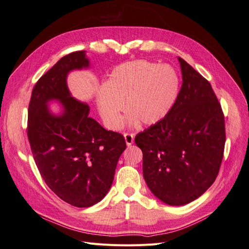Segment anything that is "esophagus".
<instances>
[{
    "instance_id": "1",
    "label": "esophagus",
    "mask_w": 249,
    "mask_h": 249,
    "mask_svg": "<svg viewBox=\"0 0 249 249\" xmlns=\"http://www.w3.org/2000/svg\"><path fill=\"white\" fill-rule=\"evenodd\" d=\"M124 137L126 145L127 146H131L133 144V142H134V135L130 134V133H124Z\"/></svg>"
}]
</instances>
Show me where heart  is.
Instances as JSON below:
<instances>
[{
    "instance_id": "obj_1",
    "label": "heart",
    "mask_w": 249,
    "mask_h": 249,
    "mask_svg": "<svg viewBox=\"0 0 249 249\" xmlns=\"http://www.w3.org/2000/svg\"><path fill=\"white\" fill-rule=\"evenodd\" d=\"M179 88L178 73L172 66L133 60L111 71L107 84L97 91V109L110 130L122 125L124 104L132 124L154 125L175 107Z\"/></svg>"
}]
</instances>
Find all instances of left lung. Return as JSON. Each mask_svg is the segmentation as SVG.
Here are the masks:
<instances>
[{
	"label": "left lung",
	"instance_id": "left-lung-1",
	"mask_svg": "<svg viewBox=\"0 0 249 249\" xmlns=\"http://www.w3.org/2000/svg\"><path fill=\"white\" fill-rule=\"evenodd\" d=\"M183 84L175 107L135 137L143 178L157 198L183 206L214 183L223 158L224 116L210 83L178 57Z\"/></svg>",
	"mask_w": 249,
	"mask_h": 249
}]
</instances>
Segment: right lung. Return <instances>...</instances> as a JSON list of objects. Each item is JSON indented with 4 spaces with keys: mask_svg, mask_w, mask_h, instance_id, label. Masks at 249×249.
<instances>
[{
    "mask_svg": "<svg viewBox=\"0 0 249 249\" xmlns=\"http://www.w3.org/2000/svg\"><path fill=\"white\" fill-rule=\"evenodd\" d=\"M85 51L62 57L35 84L28 112V138L35 163L50 189L78 208L101 201L125 149L122 134L107 131L89 115L90 107L71 96L67 76L88 69ZM59 103L53 113L48 104Z\"/></svg>",
    "mask_w": 249,
    "mask_h": 249,
    "instance_id": "right-lung-1",
    "label": "right lung"
}]
</instances>
